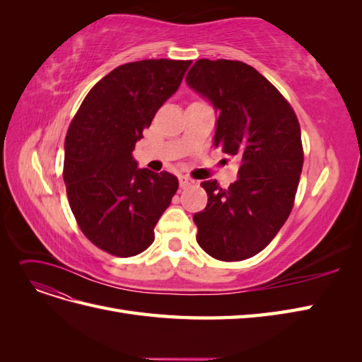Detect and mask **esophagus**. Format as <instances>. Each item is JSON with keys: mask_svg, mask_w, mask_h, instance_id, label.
<instances>
[{"mask_svg": "<svg viewBox=\"0 0 362 362\" xmlns=\"http://www.w3.org/2000/svg\"><path fill=\"white\" fill-rule=\"evenodd\" d=\"M193 182H194V181H193L192 178H189V177H184V175H181V177H180V187H181V189L190 187V185H192Z\"/></svg>", "mask_w": 362, "mask_h": 362, "instance_id": "esophagus-1", "label": "esophagus"}]
</instances>
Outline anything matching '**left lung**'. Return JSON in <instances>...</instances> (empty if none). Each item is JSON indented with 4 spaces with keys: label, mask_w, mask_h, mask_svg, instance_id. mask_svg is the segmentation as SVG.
Wrapping results in <instances>:
<instances>
[{
    "label": "left lung",
    "mask_w": 362,
    "mask_h": 362,
    "mask_svg": "<svg viewBox=\"0 0 362 362\" xmlns=\"http://www.w3.org/2000/svg\"><path fill=\"white\" fill-rule=\"evenodd\" d=\"M190 89L217 113L214 146L240 160L238 180L201 185L204 211L193 216L199 246L216 259L242 261L264 249L288 218L303 166L300 127L275 86L243 62H196Z\"/></svg>",
    "instance_id": "obj_1"
}]
</instances>
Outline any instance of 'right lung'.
<instances>
[{"instance_id": "obj_1", "label": "right lung", "mask_w": 362, "mask_h": 362, "mask_svg": "<svg viewBox=\"0 0 362 362\" xmlns=\"http://www.w3.org/2000/svg\"><path fill=\"white\" fill-rule=\"evenodd\" d=\"M190 64L158 59L117 66L92 87L69 125L63 180L71 210L83 234L108 254L148 249L178 190L172 173L139 169L133 151Z\"/></svg>"}]
</instances>
